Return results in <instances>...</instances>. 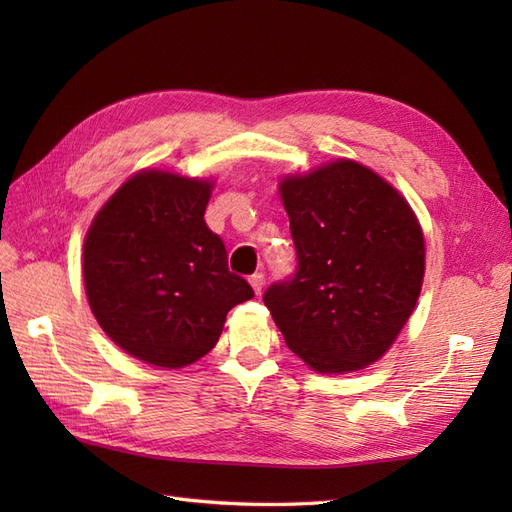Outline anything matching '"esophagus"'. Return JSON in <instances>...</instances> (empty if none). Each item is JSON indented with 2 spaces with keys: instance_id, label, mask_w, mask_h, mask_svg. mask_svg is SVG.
<instances>
[{
  "instance_id": "1",
  "label": "esophagus",
  "mask_w": 512,
  "mask_h": 512,
  "mask_svg": "<svg viewBox=\"0 0 512 512\" xmlns=\"http://www.w3.org/2000/svg\"><path fill=\"white\" fill-rule=\"evenodd\" d=\"M250 284H252L254 292L260 294V292H262V286H265V275H262V273H254V275L250 277Z\"/></svg>"
}]
</instances>
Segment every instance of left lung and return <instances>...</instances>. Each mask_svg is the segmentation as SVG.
I'll list each match as a JSON object with an SVG mask.
<instances>
[{"label":"left lung","mask_w":512,"mask_h":512,"mask_svg":"<svg viewBox=\"0 0 512 512\" xmlns=\"http://www.w3.org/2000/svg\"><path fill=\"white\" fill-rule=\"evenodd\" d=\"M297 273L267 288L286 346L318 374L376 363L421 294L425 241L391 183L352 160L280 183Z\"/></svg>","instance_id":"8db88e82"}]
</instances>
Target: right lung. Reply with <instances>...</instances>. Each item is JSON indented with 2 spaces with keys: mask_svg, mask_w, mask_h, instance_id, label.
<instances>
[{
  "mask_svg": "<svg viewBox=\"0 0 512 512\" xmlns=\"http://www.w3.org/2000/svg\"><path fill=\"white\" fill-rule=\"evenodd\" d=\"M211 181L141 170L108 198L83 245L89 307L134 359L177 369L222 335L226 314L254 297L228 271L224 241L205 224Z\"/></svg>",
  "mask_w": 512,
  "mask_h": 512,
  "instance_id": "obj_1",
  "label": "right lung"
}]
</instances>
